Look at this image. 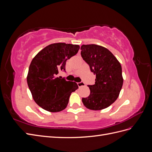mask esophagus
I'll list each match as a JSON object with an SVG mask.
<instances>
[{
    "instance_id": "esophagus-1",
    "label": "esophagus",
    "mask_w": 152,
    "mask_h": 152,
    "mask_svg": "<svg viewBox=\"0 0 152 152\" xmlns=\"http://www.w3.org/2000/svg\"><path fill=\"white\" fill-rule=\"evenodd\" d=\"M77 85H78V86H79V87H80L82 86H85V83H84V82H78Z\"/></svg>"
}]
</instances>
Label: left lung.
Wrapping results in <instances>:
<instances>
[{
	"label": "left lung",
	"instance_id": "obj_1",
	"mask_svg": "<svg viewBox=\"0 0 152 152\" xmlns=\"http://www.w3.org/2000/svg\"><path fill=\"white\" fill-rule=\"evenodd\" d=\"M81 56L96 75L95 84L88 85L90 94L82 98V103L90 110L108 107L118 97L123 85L122 66L107 48L96 44L82 45Z\"/></svg>",
	"mask_w": 152,
	"mask_h": 152
}]
</instances>
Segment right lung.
<instances>
[{
	"mask_svg": "<svg viewBox=\"0 0 152 152\" xmlns=\"http://www.w3.org/2000/svg\"><path fill=\"white\" fill-rule=\"evenodd\" d=\"M79 45L55 43L48 45L32 59L27 75V84L35 103L50 112L65 109L72 92L79 87L76 82L57 77L66 72L69 59L78 53Z\"/></svg>",
	"mask_w": 152,
	"mask_h": 152,
	"instance_id": "obj_1",
	"label": "right lung"
}]
</instances>
